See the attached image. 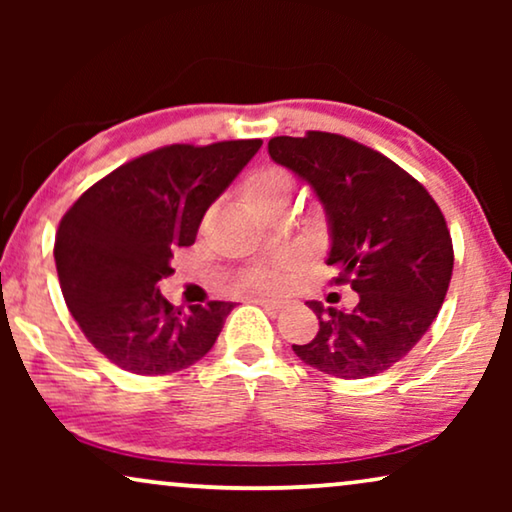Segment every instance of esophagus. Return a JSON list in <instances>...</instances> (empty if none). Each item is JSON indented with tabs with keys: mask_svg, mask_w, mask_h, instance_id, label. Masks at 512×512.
Instances as JSON below:
<instances>
[{
	"mask_svg": "<svg viewBox=\"0 0 512 512\" xmlns=\"http://www.w3.org/2000/svg\"><path fill=\"white\" fill-rule=\"evenodd\" d=\"M251 303L261 305V307H265V310H275V312H279V310H282V307H284L282 300H275V298H265V296H254V298H251Z\"/></svg>",
	"mask_w": 512,
	"mask_h": 512,
	"instance_id": "34e87169",
	"label": "esophagus"
}]
</instances>
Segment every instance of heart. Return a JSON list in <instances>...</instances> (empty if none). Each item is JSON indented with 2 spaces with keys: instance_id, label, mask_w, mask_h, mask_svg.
<instances>
[{
  "instance_id": "1",
  "label": "heart",
  "mask_w": 512,
  "mask_h": 512,
  "mask_svg": "<svg viewBox=\"0 0 512 512\" xmlns=\"http://www.w3.org/2000/svg\"><path fill=\"white\" fill-rule=\"evenodd\" d=\"M291 188L293 181L289 172L282 170V167H261V170L251 172L244 179L242 193L251 207L258 209V212H268V209L289 205ZM286 265H289V261H277L272 268L256 270L251 275V284L258 286V289H275Z\"/></svg>"
}]
</instances>
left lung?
Wrapping results in <instances>:
<instances>
[{"mask_svg": "<svg viewBox=\"0 0 512 512\" xmlns=\"http://www.w3.org/2000/svg\"><path fill=\"white\" fill-rule=\"evenodd\" d=\"M270 158L312 186L331 226L328 265L352 284V310L310 300L319 331L293 345L307 366L342 380L380 375L403 359L438 317L454 251L445 216L403 167L354 139L310 130L275 137Z\"/></svg>", "mask_w": 512, "mask_h": 512, "instance_id": "1", "label": "left lung"}]
</instances>
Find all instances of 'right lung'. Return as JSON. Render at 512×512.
I'll return each instance as SVG.
<instances>
[{
	"label": "right lung",
	"mask_w": 512,
	"mask_h": 512,
	"mask_svg": "<svg viewBox=\"0 0 512 512\" xmlns=\"http://www.w3.org/2000/svg\"><path fill=\"white\" fill-rule=\"evenodd\" d=\"M261 139L172 144L97 181L55 235L65 303L97 352L135 375H170L200 361L235 303L179 310L158 282L177 247H191L209 205L261 149Z\"/></svg>",
	"instance_id": "add662e5"
}]
</instances>
